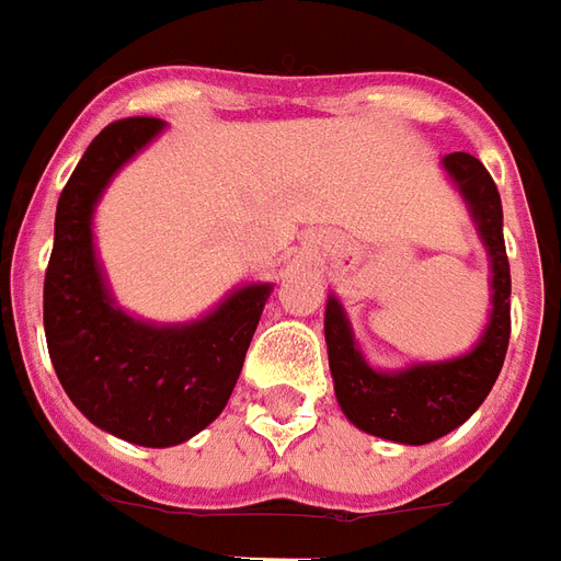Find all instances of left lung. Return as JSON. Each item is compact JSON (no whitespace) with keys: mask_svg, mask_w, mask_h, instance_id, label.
Returning <instances> with one entry per match:
<instances>
[{"mask_svg":"<svg viewBox=\"0 0 561 561\" xmlns=\"http://www.w3.org/2000/svg\"><path fill=\"white\" fill-rule=\"evenodd\" d=\"M444 167L470 204L493 262V313L481 343L458 359L386 375L375 371L357 352L343 305L331 296L325 308L328 366L345 417L368 435L398 444H430L458 430L493 389L510 343V262L499 186L484 163L467 152L446 154Z\"/></svg>","mask_w":561,"mask_h":561,"instance_id":"8db88e82","label":"left lung"}]
</instances>
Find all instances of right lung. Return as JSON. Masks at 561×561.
I'll return each mask as SVG.
<instances>
[{
    "instance_id": "add662e5",
    "label": "right lung",
    "mask_w": 561,
    "mask_h": 561,
    "mask_svg": "<svg viewBox=\"0 0 561 561\" xmlns=\"http://www.w3.org/2000/svg\"><path fill=\"white\" fill-rule=\"evenodd\" d=\"M163 129L123 117L91 140L62 186L45 271L43 322L54 371L94 426L140 446L193 438L227 407L271 285H248L190 325H149L112 305L91 244L108 178Z\"/></svg>"
}]
</instances>
